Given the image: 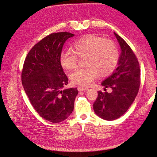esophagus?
Returning a JSON list of instances; mask_svg holds the SVG:
<instances>
[{
    "label": "esophagus",
    "instance_id": "1",
    "mask_svg": "<svg viewBox=\"0 0 157 157\" xmlns=\"http://www.w3.org/2000/svg\"><path fill=\"white\" fill-rule=\"evenodd\" d=\"M78 90L79 92H82V91H87L88 88H86V87H82V86H78Z\"/></svg>",
    "mask_w": 157,
    "mask_h": 157
}]
</instances>
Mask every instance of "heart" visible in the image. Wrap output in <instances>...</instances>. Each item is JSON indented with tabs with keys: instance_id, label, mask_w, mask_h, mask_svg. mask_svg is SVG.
<instances>
[{
	"instance_id": "heart-1",
	"label": "heart",
	"mask_w": 157,
	"mask_h": 157,
	"mask_svg": "<svg viewBox=\"0 0 157 157\" xmlns=\"http://www.w3.org/2000/svg\"><path fill=\"white\" fill-rule=\"evenodd\" d=\"M73 51H63L59 62L65 69L70 70L77 65L76 55L86 56V67L74 70L69 77L74 84L89 86L98 75L107 76L114 71L119 61V52L114 43L109 40L92 34L86 35L76 40L72 46Z\"/></svg>"
}]
</instances>
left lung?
Returning a JSON list of instances; mask_svg holds the SVG:
<instances>
[{"label": "left lung", "instance_id": "8db88e82", "mask_svg": "<svg viewBox=\"0 0 157 157\" xmlns=\"http://www.w3.org/2000/svg\"><path fill=\"white\" fill-rule=\"evenodd\" d=\"M114 34L121 48L117 67L101 83L105 92H98L93 105L96 114L107 121L118 119L128 111L138 94L140 84L137 58L124 40L115 32ZM107 87L112 89L111 93L106 92Z\"/></svg>", "mask_w": 157, "mask_h": 157}]
</instances>
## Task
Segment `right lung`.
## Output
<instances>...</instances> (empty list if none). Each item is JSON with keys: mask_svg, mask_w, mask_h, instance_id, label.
Wrapping results in <instances>:
<instances>
[{"mask_svg": "<svg viewBox=\"0 0 157 157\" xmlns=\"http://www.w3.org/2000/svg\"><path fill=\"white\" fill-rule=\"evenodd\" d=\"M74 34H51L34 46L26 56L21 81L32 105L42 118L52 123L64 121L71 114L78 90L65 88L68 78L59 56L65 41Z\"/></svg>", "mask_w": 157, "mask_h": 157, "instance_id": "1", "label": "right lung"}]
</instances>
